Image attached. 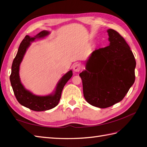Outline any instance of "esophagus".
Here are the masks:
<instances>
[{
  "instance_id": "1",
  "label": "esophagus",
  "mask_w": 147,
  "mask_h": 147,
  "mask_svg": "<svg viewBox=\"0 0 147 147\" xmlns=\"http://www.w3.org/2000/svg\"><path fill=\"white\" fill-rule=\"evenodd\" d=\"M73 69H74V70L75 71V72H80V71L81 69H82V65H81V64H79V63L75 64L74 67H73Z\"/></svg>"
}]
</instances>
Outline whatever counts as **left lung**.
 <instances>
[{
    "label": "left lung",
    "mask_w": 147,
    "mask_h": 147,
    "mask_svg": "<svg viewBox=\"0 0 147 147\" xmlns=\"http://www.w3.org/2000/svg\"><path fill=\"white\" fill-rule=\"evenodd\" d=\"M107 32L109 45L96 49L79 74L84 99L100 109L122 100L135 82L136 62L130 47L116 30Z\"/></svg>",
    "instance_id": "obj_1"
}]
</instances>
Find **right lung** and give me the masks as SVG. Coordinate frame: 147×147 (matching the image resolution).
<instances>
[{
	"mask_svg": "<svg viewBox=\"0 0 147 147\" xmlns=\"http://www.w3.org/2000/svg\"><path fill=\"white\" fill-rule=\"evenodd\" d=\"M50 34L48 30H42L34 37L26 35L20 43L17 54L13 61L10 80L15 96L19 103L30 110L41 112L53 109L58 104L64 86L72 76L70 70L62 77L57 83L55 91L47 96H37L26 89L21 83L20 77V66L24 56L30 47V43L36 39L43 38Z\"/></svg>",
	"mask_w": 147,
	"mask_h": 147,
	"instance_id": "obj_1",
	"label": "right lung"
}]
</instances>
